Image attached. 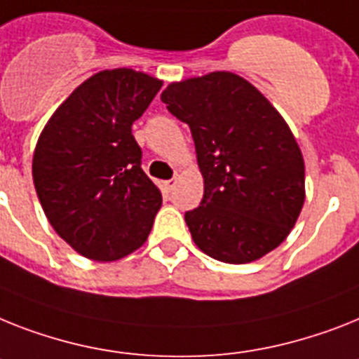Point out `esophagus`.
I'll return each instance as SVG.
<instances>
[{
	"label": "esophagus",
	"instance_id": "esophagus-1",
	"mask_svg": "<svg viewBox=\"0 0 359 359\" xmlns=\"http://www.w3.org/2000/svg\"><path fill=\"white\" fill-rule=\"evenodd\" d=\"M174 185H176V182L174 180H168V182H163V191L170 192L174 189Z\"/></svg>",
	"mask_w": 359,
	"mask_h": 359
}]
</instances>
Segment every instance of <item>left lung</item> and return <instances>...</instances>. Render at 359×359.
<instances>
[{
	"label": "left lung",
	"mask_w": 359,
	"mask_h": 359,
	"mask_svg": "<svg viewBox=\"0 0 359 359\" xmlns=\"http://www.w3.org/2000/svg\"><path fill=\"white\" fill-rule=\"evenodd\" d=\"M161 100L189 124L203 176V200L185 212L194 244L227 264L283 244L303 209L304 161L279 111L229 71L172 82Z\"/></svg>",
	"instance_id": "1"
}]
</instances>
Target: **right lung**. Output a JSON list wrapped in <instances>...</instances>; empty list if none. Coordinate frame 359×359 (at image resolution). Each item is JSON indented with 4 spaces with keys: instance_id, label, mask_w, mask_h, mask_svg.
Returning <instances> with one entry per match:
<instances>
[{
    "instance_id": "right-lung-1",
    "label": "right lung",
    "mask_w": 359,
    "mask_h": 359,
    "mask_svg": "<svg viewBox=\"0 0 359 359\" xmlns=\"http://www.w3.org/2000/svg\"><path fill=\"white\" fill-rule=\"evenodd\" d=\"M163 82L106 69L67 97L40 133L32 180L47 220L86 259L111 262L147 242L161 192L141 168L132 124Z\"/></svg>"
}]
</instances>
